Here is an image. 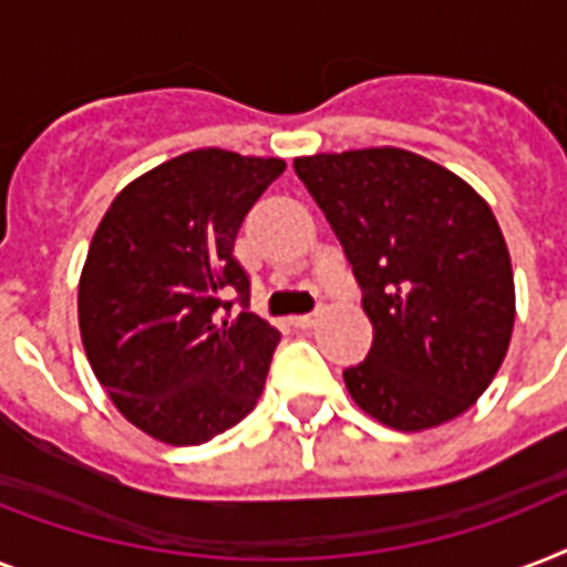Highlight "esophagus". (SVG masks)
<instances>
[{
    "mask_svg": "<svg viewBox=\"0 0 567 567\" xmlns=\"http://www.w3.org/2000/svg\"><path fill=\"white\" fill-rule=\"evenodd\" d=\"M318 320H320V311H315V315H297V318H291V323L297 329H311V327H318Z\"/></svg>",
    "mask_w": 567,
    "mask_h": 567,
    "instance_id": "34e87169",
    "label": "esophagus"
}]
</instances>
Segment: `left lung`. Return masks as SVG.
Returning <instances> with one entry per match:
<instances>
[{
    "label": "left lung",
    "instance_id": "8db88e82",
    "mask_svg": "<svg viewBox=\"0 0 567 567\" xmlns=\"http://www.w3.org/2000/svg\"><path fill=\"white\" fill-rule=\"evenodd\" d=\"M362 285L368 359L344 382L391 430L453 421L501 371L515 327L512 258L492 205L400 146L293 158Z\"/></svg>",
    "mask_w": 567,
    "mask_h": 567
}]
</instances>
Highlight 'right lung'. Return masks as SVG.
I'll use <instances>...</instances> for the list:
<instances>
[{
  "mask_svg": "<svg viewBox=\"0 0 567 567\" xmlns=\"http://www.w3.org/2000/svg\"><path fill=\"white\" fill-rule=\"evenodd\" d=\"M285 173L282 158L190 150L114 196L79 279V329L111 403L150 439L188 447L244 421L279 344L247 309L231 249L247 212Z\"/></svg>",
  "mask_w": 567,
  "mask_h": 567,
  "instance_id": "obj_1",
  "label": "right lung"
}]
</instances>
